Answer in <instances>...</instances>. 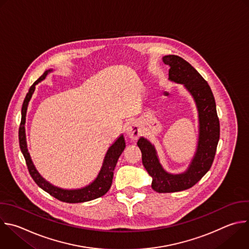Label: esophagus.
<instances>
[{
	"label": "esophagus",
	"mask_w": 249,
	"mask_h": 249,
	"mask_svg": "<svg viewBox=\"0 0 249 249\" xmlns=\"http://www.w3.org/2000/svg\"><path fill=\"white\" fill-rule=\"evenodd\" d=\"M127 134L130 137V139L132 140H138L140 135H141V129L139 128V126L135 123H131L128 127H127Z\"/></svg>",
	"instance_id": "esophagus-1"
}]
</instances>
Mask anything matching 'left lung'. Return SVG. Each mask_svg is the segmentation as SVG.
Instances as JSON below:
<instances>
[{
    "label": "left lung",
    "mask_w": 249,
    "mask_h": 249,
    "mask_svg": "<svg viewBox=\"0 0 249 249\" xmlns=\"http://www.w3.org/2000/svg\"><path fill=\"white\" fill-rule=\"evenodd\" d=\"M163 61L170 66L169 79L184 84L193 95L198 109L199 139L195 158L187 172L172 175L164 171L158 161L154 146L145 139L138 141L142 164L152 178L151 188L160 194L176 193L191 189L209 171L220 138V122L213 93L204 78L184 58L170 54Z\"/></svg>",
    "instance_id": "1"
}]
</instances>
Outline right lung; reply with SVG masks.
Here are the masks:
<instances>
[{"instance_id": "obj_1", "label": "right lung", "mask_w": 249, "mask_h": 249, "mask_svg": "<svg viewBox=\"0 0 249 249\" xmlns=\"http://www.w3.org/2000/svg\"><path fill=\"white\" fill-rule=\"evenodd\" d=\"M51 70H47L44 72V74L36 80L33 85L30 87L23 105L21 108V122L19 125V130H18V138H19V146L21 149V152L25 158V162L27 165V168L29 171V174L31 175L32 179L34 182L45 192L50 194L52 196L55 197L56 199L67 202V203H80V202H85V201H90L93 199H96L98 197H101L105 196L110 189L111 184H112V179H113V171L116 166L117 160L121 153L123 152L126 144H125V140L123 136L119 137V139L108 148L107 155L105 157V161L103 164V167L101 169L100 174L98 175L97 179L89 186L86 188H83L80 190H62L59 188H56L47 181H45L38 171L35 169V166L32 163V160L30 158V155L28 153L27 145H26V139H25V116H26V110H27V106L28 103L33 95V92L35 90V85L38 84L40 81L45 79L47 74Z\"/></svg>"}]
</instances>
